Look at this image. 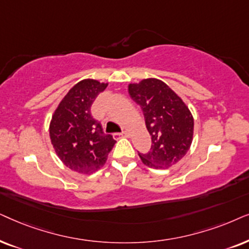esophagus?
Masks as SVG:
<instances>
[{
	"label": "esophagus",
	"mask_w": 249,
	"mask_h": 249,
	"mask_svg": "<svg viewBox=\"0 0 249 249\" xmlns=\"http://www.w3.org/2000/svg\"><path fill=\"white\" fill-rule=\"evenodd\" d=\"M116 135H121V137H125V138H128V137H130V134H128L126 131L122 132V133H118V134H116Z\"/></svg>",
	"instance_id": "esophagus-1"
}]
</instances>
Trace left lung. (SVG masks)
Returning <instances> with one entry per match:
<instances>
[{"label": "left lung", "instance_id": "obj_1", "mask_svg": "<svg viewBox=\"0 0 249 249\" xmlns=\"http://www.w3.org/2000/svg\"><path fill=\"white\" fill-rule=\"evenodd\" d=\"M131 98L143 111L151 148L139 154L145 166L164 170L177 164L190 148L194 117L187 105L170 86L157 78L128 85Z\"/></svg>", "mask_w": 249, "mask_h": 249}]
</instances>
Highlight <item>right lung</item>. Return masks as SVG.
Instances as JSON below:
<instances>
[{"mask_svg":"<svg viewBox=\"0 0 249 249\" xmlns=\"http://www.w3.org/2000/svg\"><path fill=\"white\" fill-rule=\"evenodd\" d=\"M108 83L83 79L72 86L52 115L50 139L58 157L71 171L91 174L102 167L116 141L91 115V106Z\"/></svg>","mask_w":249,"mask_h":249,"instance_id":"obj_1","label":"right lung"}]
</instances>
